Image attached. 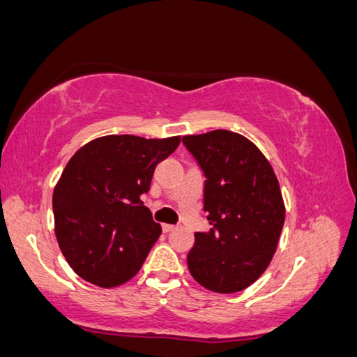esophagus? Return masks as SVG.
Returning a JSON list of instances; mask_svg holds the SVG:
<instances>
[{
  "mask_svg": "<svg viewBox=\"0 0 357 357\" xmlns=\"http://www.w3.org/2000/svg\"><path fill=\"white\" fill-rule=\"evenodd\" d=\"M174 227H176L174 225H163L162 229H163V232H169V231H173Z\"/></svg>",
  "mask_w": 357,
  "mask_h": 357,
  "instance_id": "34e87169",
  "label": "esophagus"
}]
</instances>
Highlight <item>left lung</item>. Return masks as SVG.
<instances>
[{
  "label": "left lung",
  "mask_w": 357,
  "mask_h": 357,
  "mask_svg": "<svg viewBox=\"0 0 357 357\" xmlns=\"http://www.w3.org/2000/svg\"><path fill=\"white\" fill-rule=\"evenodd\" d=\"M205 176L208 232H195L188 268L202 287L236 294L252 285L273 259L284 227L279 181L259 149L237 132L184 136Z\"/></svg>",
  "instance_id": "8db88e82"
}]
</instances>
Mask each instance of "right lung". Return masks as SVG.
<instances>
[{
  "label": "right lung",
  "instance_id": "1",
  "mask_svg": "<svg viewBox=\"0 0 357 357\" xmlns=\"http://www.w3.org/2000/svg\"><path fill=\"white\" fill-rule=\"evenodd\" d=\"M181 137H98L77 151L52 194L56 237L79 278L110 289L135 278L162 234L141 200Z\"/></svg>",
  "mask_w": 357,
  "mask_h": 357
}]
</instances>
